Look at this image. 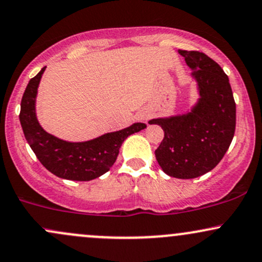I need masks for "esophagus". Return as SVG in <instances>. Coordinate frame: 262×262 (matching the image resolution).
<instances>
[{"mask_svg":"<svg viewBox=\"0 0 262 262\" xmlns=\"http://www.w3.org/2000/svg\"><path fill=\"white\" fill-rule=\"evenodd\" d=\"M141 118H143V119H146V116H143V117H141Z\"/></svg>","mask_w":262,"mask_h":262,"instance_id":"esophagus-1","label":"esophagus"}]
</instances>
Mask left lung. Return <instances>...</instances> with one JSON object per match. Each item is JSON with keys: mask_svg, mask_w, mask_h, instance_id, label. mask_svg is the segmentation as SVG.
Returning a JSON list of instances; mask_svg holds the SVG:
<instances>
[{"mask_svg": "<svg viewBox=\"0 0 262 262\" xmlns=\"http://www.w3.org/2000/svg\"><path fill=\"white\" fill-rule=\"evenodd\" d=\"M179 53L197 81V104L191 112L149 123L164 130V139L155 150L162 171L186 180L209 172L223 159L235 132L236 107L229 79L214 60L193 50Z\"/></svg>", "mask_w": 262, "mask_h": 262, "instance_id": "obj_1", "label": "left lung"}]
</instances>
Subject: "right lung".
I'll use <instances>...</instances> for the list:
<instances>
[{
  "instance_id": "obj_1",
  "label": "right lung",
  "mask_w": 262,
  "mask_h": 262,
  "mask_svg": "<svg viewBox=\"0 0 262 262\" xmlns=\"http://www.w3.org/2000/svg\"><path fill=\"white\" fill-rule=\"evenodd\" d=\"M45 68L29 81L20 101L19 121L26 139L41 165L60 179L71 181L97 179L112 167L123 141L146 128V124L134 123L122 130L81 143H70L47 133L35 116V97Z\"/></svg>"
}]
</instances>
